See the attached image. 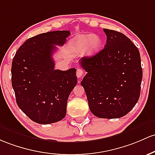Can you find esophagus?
I'll use <instances>...</instances> for the list:
<instances>
[{
    "instance_id": "esophagus-1",
    "label": "esophagus",
    "mask_w": 155,
    "mask_h": 155,
    "mask_svg": "<svg viewBox=\"0 0 155 155\" xmlns=\"http://www.w3.org/2000/svg\"><path fill=\"white\" fill-rule=\"evenodd\" d=\"M83 74H84V71H83L82 69H77V71H76V76H77L78 78H81Z\"/></svg>"
}]
</instances>
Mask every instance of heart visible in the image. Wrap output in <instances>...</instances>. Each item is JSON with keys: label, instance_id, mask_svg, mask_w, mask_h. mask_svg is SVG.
Instances as JSON below:
<instances>
[{"label": "heart", "instance_id": "heart-1", "mask_svg": "<svg viewBox=\"0 0 155 155\" xmlns=\"http://www.w3.org/2000/svg\"><path fill=\"white\" fill-rule=\"evenodd\" d=\"M101 45L102 40L98 35L81 34L70 40L68 48L74 54H81L85 51L88 55H92L99 51Z\"/></svg>", "mask_w": 155, "mask_h": 155}]
</instances>
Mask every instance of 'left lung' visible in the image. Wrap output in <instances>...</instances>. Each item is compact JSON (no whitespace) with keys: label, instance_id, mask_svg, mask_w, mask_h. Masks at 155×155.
<instances>
[{"label":"left lung","instance_id":"left-lung-1","mask_svg":"<svg viewBox=\"0 0 155 155\" xmlns=\"http://www.w3.org/2000/svg\"><path fill=\"white\" fill-rule=\"evenodd\" d=\"M107 43L101 51L79 60L87 74L84 87L91 113L101 118H118L135 107L143 78L137 48L124 34L104 28Z\"/></svg>","mask_w":155,"mask_h":155}]
</instances>
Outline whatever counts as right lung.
I'll list each match as a JSON object with an SVG mask.
<instances>
[{
    "mask_svg": "<svg viewBox=\"0 0 155 155\" xmlns=\"http://www.w3.org/2000/svg\"><path fill=\"white\" fill-rule=\"evenodd\" d=\"M70 31H55L28 39L12 64L16 102L31 120L49 124L64 118L70 93L77 84L76 68L54 69L55 45H63Z\"/></svg>",
    "mask_w": 155,
    "mask_h": 155,
    "instance_id": "right-lung-1",
    "label": "right lung"
}]
</instances>
